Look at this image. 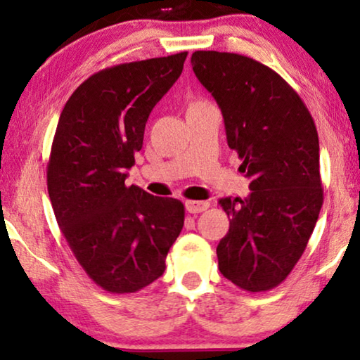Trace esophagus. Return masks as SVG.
<instances>
[{"label": "esophagus", "mask_w": 360, "mask_h": 360, "mask_svg": "<svg viewBox=\"0 0 360 360\" xmlns=\"http://www.w3.org/2000/svg\"><path fill=\"white\" fill-rule=\"evenodd\" d=\"M209 205L210 204L207 200H186V209L191 214H200V212L209 209Z\"/></svg>", "instance_id": "esophagus-1"}]
</instances>
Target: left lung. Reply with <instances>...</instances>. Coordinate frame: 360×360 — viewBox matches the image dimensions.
<instances>
[{
	"label": "left lung",
	"instance_id": "obj_1",
	"mask_svg": "<svg viewBox=\"0 0 360 360\" xmlns=\"http://www.w3.org/2000/svg\"><path fill=\"white\" fill-rule=\"evenodd\" d=\"M191 63L251 179L246 199H220L230 230L217 246L219 269L243 290H271L302 257L323 205L315 122L292 86L256 60L197 50Z\"/></svg>",
	"mask_w": 360,
	"mask_h": 360
}]
</instances>
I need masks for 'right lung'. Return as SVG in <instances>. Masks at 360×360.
I'll list each match as a JSON object with an SVG mask.
<instances>
[{
    "mask_svg": "<svg viewBox=\"0 0 360 360\" xmlns=\"http://www.w3.org/2000/svg\"><path fill=\"white\" fill-rule=\"evenodd\" d=\"M187 52L101 70L60 114L47 166L57 224L86 274L104 290L131 293L165 272L184 205L127 186L156 103L181 77Z\"/></svg>",
    "mask_w": 360,
    "mask_h": 360,
    "instance_id": "right-lung-1",
    "label": "right lung"
}]
</instances>
